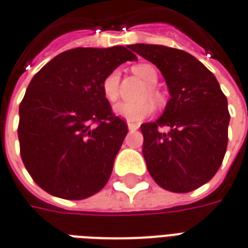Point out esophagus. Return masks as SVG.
Returning <instances> with one entry per match:
<instances>
[{
    "label": "esophagus",
    "mask_w": 248,
    "mask_h": 248,
    "mask_svg": "<svg viewBox=\"0 0 248 248\" xmlns=\"http://www.w3.org/2000/svg\"><path fill=\"white\" fill-rule=\"evenodd\" d=\"M127 127H129L130 131H135V130L138 129V126L134 124H127Z\"/></svg>",
    "instance_id": "obj_1"
}]
</instances>
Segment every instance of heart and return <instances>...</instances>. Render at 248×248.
<instances>
[{"mask_svg": "<svg viewBox=\"0 0 248 248\" xmlns=\"http://www.w3.org/2000/svg\"><path fill=\"white\" fill-rule=\"evenodd\" d=\"M134 74L142 78L149 86L147 90V95L151 99H159V94L156 92L153 85H155L158 81V73L154 69V66L149 65V63H140L133 67ZM118 85H119V73L117 70L111 71L110 74L105 77L102 82V93L105 98L113 102L118 98ZM113 111L115 115H118L121 118L126 119L130 124H138L140 121H143L147 117H150L153 111H154V106L153 103L149 101H142L138 103H129V102H119L114 105Z\"/></svg>", "mask_w": 248, "mask_h": 248, "instance_id": "heart-1", "label": "heart"}]
</instances>
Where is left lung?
I'll return each mask as SVG.
<instances>
[{
    "mask_svg": "<svg viewBox=\"0 0 248 248\" xmlns=\"http://www.w3.org/2000/svg\"><path fill=\"white\" fill-rule=\"evenodd\" d=\"M130 49L159 69L171 97L159 118L140 124L147 170L165 190L192 191L208 182L223 161L227 98L213 73L186 51L147 44ZM163 125L167 132L160 130Z\"/></svg>",
    "mask_w": 248,
    "mask_h": 248,
    "instance_id": "1",
    "label": "left lung"
}]
</instances>
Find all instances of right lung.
<instances>
[{
  "instance_id": "add662e5",
  "label": "right lung",
  "mask_w": 248,
  "mask_h": 248,
  "mask_svg": "<svg viewBox=\"0 0 248 248\" xmlns=\"http://www.w3.org/2000/svg\"><path fill=\"white\" fill-rule=\"evenodd\" d=\"M126 61L137 56L124 46L77 47L30 81L19 105L21 158L46 192L85 199L108 183L127 126L111 111L102 82Z\"/></svg>"
}]
</instances>
